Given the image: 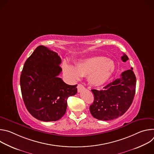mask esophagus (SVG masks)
I'll return each instance as SVG.
<instances>
[{
    "instance_id": "34e87169",
    "label": "esophagus",
    "mask_w": 154,
    "mask_h": 154,
    "mask_svg": "<svg viewBox=\"0 0 154 154\" xmlns=\"http://www.w3.org/2000/svg\"><path fill=\"white\" fill-rule=\"evenodd\" d=\"M85 90V87L82 84H79L78 86H77V90H78V92L80 93V92H82L83 90Z\"/></svg>"
}]
</instances>
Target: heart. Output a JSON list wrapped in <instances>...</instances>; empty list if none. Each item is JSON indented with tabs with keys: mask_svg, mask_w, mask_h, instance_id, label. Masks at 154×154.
<instances>
[{
	"mask_svg": "<svg viewBox=\"0 0 154 154\" xmlns=\"http://www.w3.org/2000/svg\"><path fill=\"white\" fill-rule=\"evenodd\" d=\"M115 68L114 61L103 57H91L80 60L76 67L64 63V74L72 80H79L82 76L88 75V80L93 86L105 83L112 75Z\"/></svg>",
	"mask_w": 154,
	"mask_h": 154,
	"instance_id": "heart-1",
	"label": "heart"
}]
</instances>
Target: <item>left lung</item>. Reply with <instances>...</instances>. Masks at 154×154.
<instances>
[{
	"instance_id": "8db88e82",
	"label": "left lung",
	"mask_w": 154,
	"mask_h": 154,
	"mask_svg": "<svg viewBox=\"0 0 154 154\" xmlns=\"http://www.w3.org/2000/svg\"><path fill=\"white\" fill-rule=\"evenodd\" d=\"M124 62L128 60L124 54ZM133 69L123 72L119 79L114 80L103 88V90H91L94 102L90 106L92 116L103 121L116 119L123 115L133 102L136 89V77Z\"/></svg>"
}]
</instances>
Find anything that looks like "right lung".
I'll list each match as a JSON object with an SVG mask.
<instances>
[{"label":"right lung","mask_w":154,"mask_h":154,"mask_svg":"<svg viewBox=\"0 0 154 154\" xmlns=\"http://www.w3.org/2000/svg\"><path fill=\"white\" fill-rule=\"evenodd\" d=\"M61 63L57 53L39 46L24 63L20 77L22 96L28 112L38 120L61 119L68 98L77 93V85H68L58 77Z\"/></svg>","instance_id":"add662e5"}]
</instances>
